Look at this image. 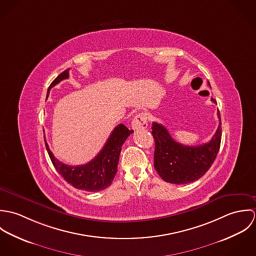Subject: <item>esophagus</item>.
<instances>
[{"label":"esophagus","instance_id":"obj_1","mask_svg":"<svg viewBox=\"0 0 256 256\" xmlns=\"http://www.w3.org/2000/svg\"><path fill=\"white\" fill-rule=\"evenodd\" d=\"M148 126V117L146 113L142 112L135 116V118L132 121V128L134 130H140L145 129Z\"/></svg>","mask_w":256,"mask_h":256}]
</instances>
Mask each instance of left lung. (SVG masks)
Returning <instances> with one entry per match:
<instances>
[{"label": "left lung", "mask_w": 256, "mask_h": 256, "mask_svg": "<svg viewBox=\"0 0 256 256\" xmlns=\"http://www.w3.org/2000/svg\"><path fill=\"white\" fill-rule=\"evenodd\" d=\"M211 100L217 104L214 98ZM218 117L219 126L213 138L206 144L195 146L178 143L164 125L152 122L154 166L164 182L172 184L193 182L208 172L218 154L220 145L222 123L219 110Z\"/></svg>", "instance_id": "left-lung-1"}]
</instances>
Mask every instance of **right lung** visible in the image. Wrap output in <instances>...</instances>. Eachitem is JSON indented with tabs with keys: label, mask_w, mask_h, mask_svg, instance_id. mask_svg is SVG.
Segmentation results:
<instances>
[{
	"label": "right lung",
	"mask_w": 256,
	"mask_h": 256,
	"mask_svg": "<svg viewBox=\"0 0 256 256\" xmlns=\"http://www.w3.org/2000/svg\"><path fill=\"white\" fill-rule=\"evenodd\" d=\"M68 78L69 69L60 74L51 82L48 88L47 96L54 86ZM133 132V130H129L125 125L119 124L114 128L108 142L94 160L86 164L76 166L65 164L58 160L50 150L46 140L45 146L56 170L67 182L76 189L88 192H96L104 190L112 183L117 172V166L122 145Z\"/></svg>",
	"instance_id": "1"
}]
</instances>
